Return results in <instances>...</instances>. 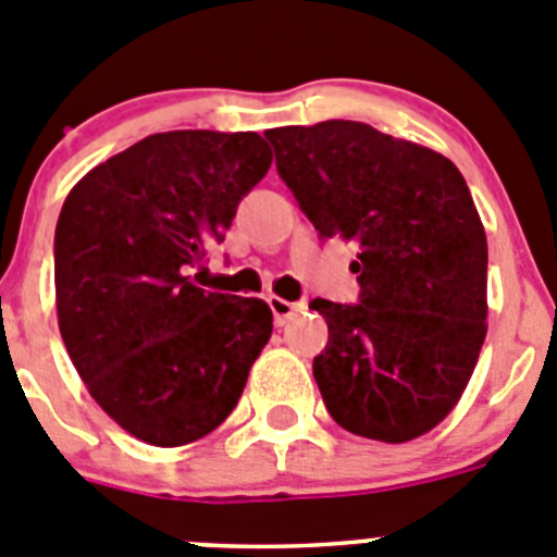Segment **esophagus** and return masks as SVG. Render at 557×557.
Listing matches in <instances>:
<instances>
[{"label":"esophagus","instance_id":"1","mask_svg":"<svg viewBox=\"0 0 557 557\" xmlns=\"http://www.w3.org/2000/svg\"><path fill=\"white\" fill-rule=\"evenodd\" d=\"M267 302H269V308H272L274 324H277V327H283L285 322H290V319H294V315L302 310V305L288 302V299H280V297H269Z\"/></svg>","mask_w":557,"mask_h":557}]
</instances>
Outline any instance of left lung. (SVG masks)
<instances>
[{"instance_id": "obj_1", "label": "left lung", "mask_w": 557, "mask_h": 557, "mask_svg": "<svg viewBox=\"0 0 557 557\" xmlns=\"http://www.w3.org/2000/svg\"><path fill=\"white\" fill-rule=\"evenodd\" d=\"M267 138L319 238L358 247V302H310L330 330L313 358L330 416L363 438H419L455 408L485 341L488 247L463 174L363 122Z\"/></svg>"}]
</instances>
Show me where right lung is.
Here are the masks:
<instances>
[{"instance_id":"add662e5","label":"right lung","mask_w":557,"mask_h":557,"mask_svg":"<svg viewBox=\"0 0 557 557\" xmlns=\"http://www.w3.org/2000/svg\"><path fill=\"white\" fill-rule=\"evenodd\" d=\"M269 166L258 133L174 129L99 163L63 202L60 335L99 408L135 438L183 447L213 433L272 338L263 299L197 285Z\"/></svg>"}]
</instances>
